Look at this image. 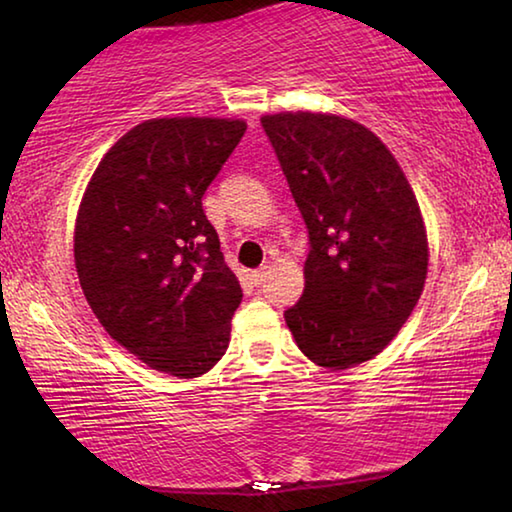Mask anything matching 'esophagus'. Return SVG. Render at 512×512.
Wrapping results in <instances>:
<instances>
[{
  "label": "esophagus",
  "instance_id": "1",
  "mask_svg": "<svg viewBox=\"0 0 512 512\" xmlns=\"http://www.w3.org/2000/svg\"><path fill=\"white\" fill-rule=\"evenodd\" d=\"M266 275H268L266 266L257 268V271H253V282H255V284H264V282H266Z\"/></svg>",
  "mask_w": 512,
  "mask_h": 512
}]
</instances>
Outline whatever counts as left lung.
Masks as SVG:
<instances>
[{"mask_svg":"<svg viewBox=\"0 0 512 512\" xmlns=\"http://www.w3.org/2000/svg\"><path fill=\"white\" fill-rule=\"evenodd\" d=\"M309 232L305 291L284 311L298 348L323 368L375 357L400 332L427 277V232L393 153L352 119L262 117Z\"/></svg>","mask_w":512,"mask_h":512,"instance_id":"1","label":"left lung"}]
</instances>
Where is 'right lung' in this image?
I'll list each match as a JSON object with an SVG mask.
<instances>
[{"label": "right lung", "instance_id": "obj_1", "mask_svg": "<svg viewBox=\"0 0 512 512\" xmlns=\"http://www.w3.org/2000/svg\"><path fill=\"white\" fill-rule=\"evenodd\" d=\"M244 133L239 119L144 121L99 162L79 207L74 259L94 316L173 377H198L223 357L244 296L203 210Z\"/></svg>", "mask_w": 512, "mask_h": 512}]
</instances>
